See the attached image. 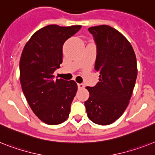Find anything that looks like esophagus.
Here are the masks:
<instances>
[{
    "instance_id": "esophagus-1",
    "label": "esophagus",
    "mask_w": 155,
    "mask_h": 155,
    "mask_svg": "<svg viewBox=\"0 0 155 155\" xmlns=\"http://www.w3.org/2000/svg\"><path fill=\"white\" fill-rule=\"evenodd\" d=\"M78 88H79V89H83V88H84V84H78Z\"/></svg>"
}]
</instances>
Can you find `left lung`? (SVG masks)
I'll use <instances>...</instances> for the list:
<instances>
[{
	"instance_id": "left-lung-1",
	"label": "left lung",
	"mask_w": 155,
	"mask_h": 155,
	"mask_svg": "<svg viewBox=\"0 0 155 155\" xmlns=\"http://www.w3.org/2000/svg\"><path fill=\"white\" fill-rule=\"evenodd\" d=\"M97 44L94 68L99 82L87 87L90 96L84 104L87 117L100 125H108L124 114L137 77L134 49L120 32L107 25L88 28Z\"/></svg>"
}]
</instances>
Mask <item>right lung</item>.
I'll list each match as a JSON object with an SVG mask.
<instances>
[{
	"label": "right lung",
	"instance_id": "add662e5",
	"mask_svg": "<svg viewBox=\"0 0 155 155\" xmlns=\"http://www.w3.org/2000/svg\"><path fill=\"white\" fill-rule=\"evenodd\" d=\"M81 25H48L37 31L26 43L19 61L22 90L34 114L41 121L56 125L69 117L71 103L77 91L74 80H53L62 63L64 41Z\"/></svg>",
	"mask_w": 155,
	"mask_h": 155
}]
</instances>
